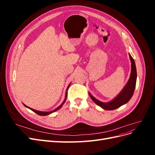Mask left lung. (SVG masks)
Returning a JSON list of instances; mask_svg holds the SVG:
<instances>
[{"instance_id":"left-lung-1","label":"left lung","mask_w":155,"mask_h":155,"mask_svg":"<svg viewBox=\"0 0 155 155\" xmlns=\"http://www.w3.org/2000/svg\"><path fill=\"white\" fill-rule=\"evenodd\" d=\"M129 58L131 62V72L130 76L128 82L127 83L126 85L123 88V90L113 100H112L110 102L108 103H103L99 100H96L95 97H94L90 93L89 96L91 97V99L94 101L96 104L98 106L101 107L105 110H114L118 109L121 105H123L127 104L132 97L133 93L134 91V89L136 87V83H137V68H136L135 62L129 54Z\"/></svg>"}]
</instances>
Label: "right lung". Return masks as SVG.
I'll return each mask as SVG.
<instances>
[{
  "label": "right lung",
  "instance_id": "obj_1",
  "mask_svg": "<svg viewBox=\"0 0 155 155\" xmlns=\"http://www.w3.org/2000/svg\"><path fill=\"white\" fill-rule=\"evenodd\" d=\"M69 87H70V85L68 86V87H67V91H66V95H65V98H64V101H63V102L61 104L58 108H56L55 109H54V110H52V111H50V112H43V111H39V110H34V109H31V108H30V107H27L26 105H25V104H24V105L26 107H27V108H28V109H30V110H31L33 112H35L36 114H37L38 115H40V116H46V115H48V114H51V113H52V112H55V111H56V110H59L61 107L63 105V104H64V102H65V101H66V100H67V91H68V88H69Z\"/></svg>",
  "mask_w": 155,
  "mask_h": 155
}]
</instances>
